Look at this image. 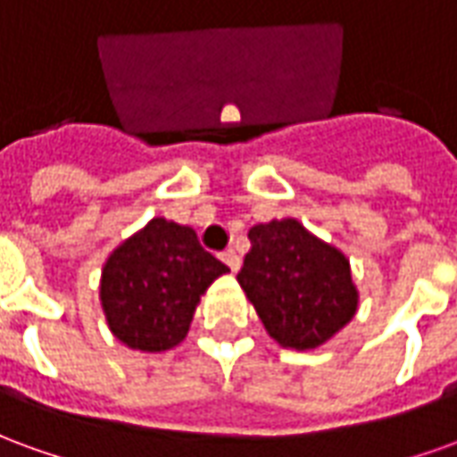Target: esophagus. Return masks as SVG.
Wrapping results in <instances>:
<instances>
[{"label": "esophagus", "instance_id": "esophagus-1", "mask_svg": "<svg viewBox=\"0 0 457 457\" xmlns=\"http://www.w3.org/2000/svg\"><path fill=\"white\" fill-rule=\"evenodd\" d=\"M220 259H222V262L228 264L229 271H237L239 264H242V262H239V254L235 252V249H228V252H222V254H220Z\"/></svg>", "mask_w": 457, "mask_h": 457}]
</instances>
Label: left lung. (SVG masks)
<instances>
[{
  "label": "left lung",
  "instance_id": "1",
  "mask_svg": "<svg viewBox=\"0 0 457 457\" xmlns=\"http://www.w3.org/2000/svg\"><path fill=\"white\" fill-rule=\"evenodd\" d=\"M249 242L237 281L281 347L313 350L353 320L360 294L340 249L294 218L254 225Z\"/></svg>",
  "mask_w": 457,
  "mask_h": 457
}]
</instances>
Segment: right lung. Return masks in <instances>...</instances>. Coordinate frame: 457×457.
Wrapping results in <instances>:
<instances>
[{
  "instance_id": "1",
  "label": "right lung",
  "mask_w": 457,
  "mask_h": 457,
  "mask_svg": "<svg viewBox=\"0 0 457 457\" xmlns=\"http://www.w3.org/2000/svg\"><path fill=\"white\" fill-rule=\"evenodd\" d=\"M228 271L200 247L193 228L149 220L104 262L100 301L107 326L131 350H170L188 336L200 296Z\"/></svg>"
}]
</instances>
